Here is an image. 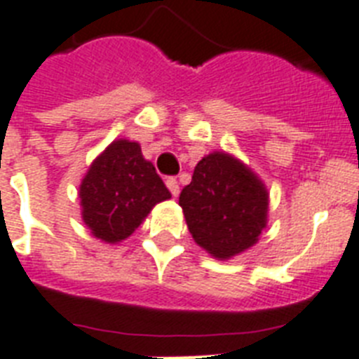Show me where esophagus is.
Segmentation results:
<instances>
[{
  "label": "esophagus",
  "instance_id": "esophagus-1",
  "mask_svg": "<svg viewBox=\"0 0 359 359\" xmlns=\"http://www.w3.org/2000/svg\"><path fill=\"white\" fill-rule=\"evenodd\" d=\"M165 186H168L169 191H171V194H173L175 197L179 196L180 188H179V182H177V179H175V177H169V179L165 180Z\"/></svg>",
  "mask_w": 359,
  "mask_h": 359
}]
</instances>
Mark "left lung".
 I'll use <instances>...</instances> for the list:
<instances>
[{
    "instance_id": "left-lung-1",
    "label": "left lung",
    "mask_w": 359,
    "mask_h": 359,
    "mask_svg": "<svg viewBox=\"0 0 359 359\" xmlns=\"http://www.w3.org/2000/svg\"><path fill=\"white\" fill-rule=\"evenodd\" d=\"M268 190L242 160L214 151L199 160L179 205L197 245L218 261L244 253L268 224Z\"/></svg>"
}]
</instances>
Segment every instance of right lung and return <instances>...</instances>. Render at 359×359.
<instances>
[{
	"instance_id": "add662e5",
	"label": "right lung",
	"mask_w": 359,
	"mask_h": 359,
	"mask_svg": "<svg viewBox=\"0 0 359 359\" xmlns=\"http://www.w3.org/2000/svg\"><path fill=\"white\" fill-rule=\"evenodd\" d=\"M81 219L95 238L117 244L128 238L154 205L171 199L137 141H111L80 184Z\"/></svg>"
}]
</instances>
